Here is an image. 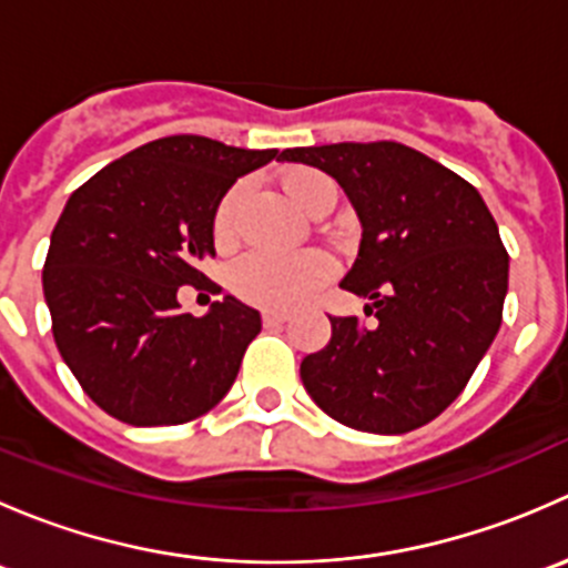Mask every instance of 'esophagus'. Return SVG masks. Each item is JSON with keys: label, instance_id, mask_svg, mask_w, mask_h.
Instances as JSON below:
<instances>
[{"label": "esophagus", "instance_id": "obj_1", "mask_svg": "<svg viewBox=\"0 0 568 568\" xmlns=\"http://www.w3.org/2000/svg\"><path fill=\"white\" fill-rule=\"evenodd\" d=\"M263 326H283L288 321V313H280V311H263L261 313Z\"/></svg>", "mask_w": 568, "mask_h": 568}]
</instances>
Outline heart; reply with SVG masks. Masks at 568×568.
<instances>
[{
    "label": "heart",
    "instance_id": "heart-1",
    "mask_svg": "<svg viewBox=\"0 0 568 568\" xmlns=\"http://www.w3.org/2000/svg\"><path fill=\"white\" fill-rule=\"evenodd\" d=\"M285 192L291 194L300 209L318 216L324 209H332L337 197V186L329 175L313 168H296L283 178ZM244 186L227 189L214 209L211 233L216 244H231L236 236L239 200ZM335 277V263L326 252L307 250L296 255H274V252H250L231 268V288L247 305L263 311H294L318 294Z\"/></svg>",
    "mask_w": 568,
    "mask_h": 568
}]
</instances>
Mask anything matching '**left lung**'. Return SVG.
<instances>
[{"instance_id": "obj_1", "label": "left lung", "mask_w": 568, "mask_h": 568, "mask_svg": "<svg viewBox=\"0 0 568 568\" xmlns=\"http://www.w3.org/2000/svg\"><path fill=\"white\" fill-rule=\"evenodd\" d=\"M283 162L324 170L348 194L363 242L341 288L371 300L359 326L329 316L326 348L302 382L337 423L406 434L448 409L495 341L508 252L473 183L400 142L291 148Z\"/></svg>"}]
</instances>
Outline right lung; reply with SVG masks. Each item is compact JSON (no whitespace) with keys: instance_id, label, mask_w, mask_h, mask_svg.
I'll use <instances>...</instances> for the list:
<instances>
[{"instance_id":"obj_1","label":"right lung","mask_w":568,"mask_h":568,"mask_svg":"<svg viewBox=\"0 0 568 568\" xmlns=\"http://www.w3.org/2000/svg\"><path fill=\"white\" fill-rule=\"evenodd\" d=\"M274 156V148L162 136L68 197L51 231L43 296L62 359L106 415L181 426L231 390L261 313L227 296L197 318L181 313L178 288L205 280L197 263L214 255L222 194Z\"/></svg>"}]
</instances>
